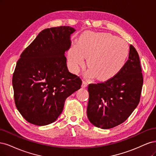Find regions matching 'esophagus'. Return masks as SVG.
<instances>
[{
  "mask_svg": "<svg viewBox=\"0 0 156 156\" xmlns=\"http://www.w3.org/2000/svg\"><path fill=\"white\" fill-rule=\"evenodd\" d=\"M87 85H88V83L86 82V81H83V82H82V87H83V88H85V87H86L87 86Z\"/></svg>",
  "mask_w": 156,
  "mask_h": 156,
  "instance_id": "obj_1",
  "label": "esophagus"
}]
</instances>
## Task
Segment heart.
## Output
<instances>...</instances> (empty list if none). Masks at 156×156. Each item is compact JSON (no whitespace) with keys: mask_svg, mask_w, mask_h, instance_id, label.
I'll list each match as a JSON object with an SVG mask.
<instances>
[{"mask_svg":"<svg viewBox=\"0 0 156 156\" xmlns=\"http://www.w3.org/2000/svg\"><path fill=\"white\" fill-rule=\"evenodd\" d=\"M127 43L110 34L85 32L80 36L78 43L73 44L68 54L70 66L77 71L88 57L87 65L98 80L113 78L121 70L128 56Z\"/></svg>","mask_w":156,"mask_h":156,"instance_id":"1","label":"heart"}]
</instances>
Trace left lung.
<instances>
[{
	"instance_id": "left-lung-1",
	"label": "left lung",
	"mask_w": 156,
	"mask_h": 156,
	"mask_svg": "<svg viewBox=\"0 0 156 156\" xmlns=\"http://www.w3.org/2000/svg\"><path fill=\"white\" fill-rule=\"evenodd\" d=\"M139 54L131 44L123 68L107 81L88 85L87 117L96 127L109 129L122 124L140 101L143 78Z\"/></svg>"
}]
</instances>
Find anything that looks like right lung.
Wrapping results in <instances>:
<instances>
[{
    "label": "right lung",
    "instance_id": "obj_1",
    "mask_svg": "<svg viewBox=\"0 0 156 156\" xmlns=\"http://www.w3.org/2000/svg\"><path fill=\"white\" fill-rule=\"evenodd\" d=\"M74 32L67 26L43 30L17 61L12 78L15 104L30 123L54 122L66 98L81 87L82 80L69 71L65 56Z\"/></svg>",
    "mask_w": 156,
    "mask_h": 156
}]
</instances>
